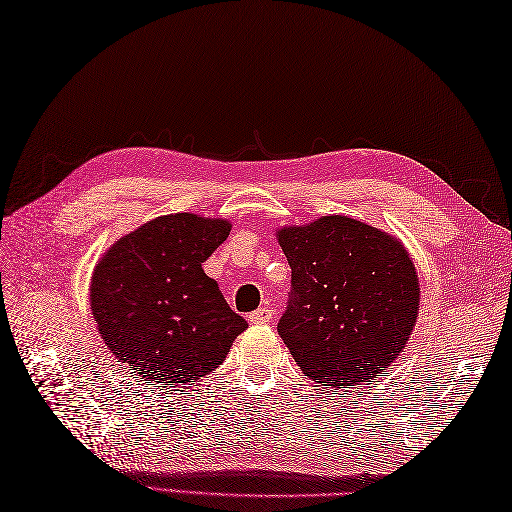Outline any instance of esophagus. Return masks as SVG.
<instances>
[{"mask_svg": "<svg viewBox=\"0 0 512 512\" xmlns=\"http://www.w3.org/2000/svg\"><path fill=\"white\" fill-rule=\"evenodd\" d=\"M273 310L271 308H258L254 313H249V323H271L273 321Z\"/></svg>", "mask_w": 512, "mask_h": 512, "instance_id": "34e87169", "label": "esophagus"}]
</instances>
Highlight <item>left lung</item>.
Listing matches in <instances>:
<instances>
[{
	"instance_id": "1",
	"label": "left lung",
	"mask_w": 512,
	"mask_h": 512,
	"mask_svg": "<svg viewBox=\"0 0 512 512\" xmlns=\"http://www.w3.org/2000/svg\"><path fill=\"white\" fill-rule=\"evenodd\" d=\"M293 297L278 323L310 380L336 389L371 382L404 352L419 317V278L397 236L330 215L284 226Z\"/></svg>"
}]
</instances>
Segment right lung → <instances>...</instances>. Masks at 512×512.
I'll return each mask as SVG.
<instances>
[{
    "mask_svg": "<svg viewBox=\"0 0 512 512\" xmlns=\"http://www.w3.org/2000/svg\"><path fill=\"white\" fill-rule=\"evenodd\" d=\"M228 219L162 215L112 243L91 276V310L108 350L139 380L182 386L215 371L247 321L202 263Z\"/></svg>",
    "mask_w": 512,
    "mask_h": 512,
    "instance_id": "add662e5",
    "label": "right lung"
}]
</instances>
